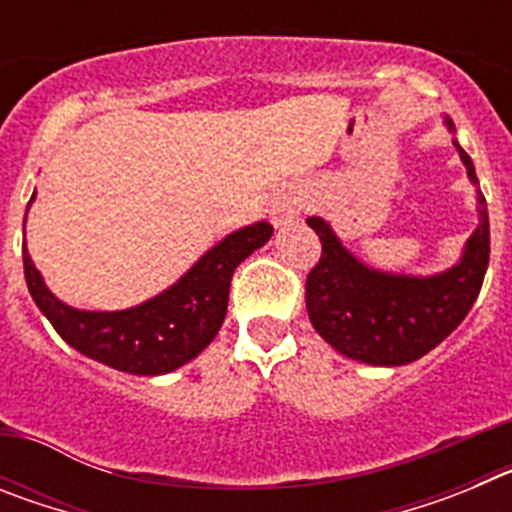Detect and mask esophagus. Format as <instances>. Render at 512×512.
Masks as SVG:
<instances>
[{
    "label": "esophagus",
    "mask_w": 512,
    "mask_h": 512,
    "mask_svg": "<svg viewBox=\"0 0 512 512\" xmlns=\"http://www.w3.org/2000/svg\"><path fill=\"white\" fill-rule=\"evenodd\" d=\"M271 217H274V225L284 228V225L295 223L297 220V200L289 192L279 194L271 200Z\"/></svg>",
    "instance_id": "34e87169"
}]
</instances>
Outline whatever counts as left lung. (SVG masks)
<instances>
[{"label":"left lung","instance_id":"left-lung-1","mask_svg":"<svg viewBox=\"0 0 512 512\" xmlns=\"http://www.w3.org/2000/svg\"><path fill=\"white\" fill-rule=\"evenodd\" d=\"M454 133V122L446 117ZM467 166L469 182L477 184L472 158L454 140ZM479 225L469 235L459 264L433 274L408 277L369 269L348 251L323 217H307L323 253L305 282V302L312 328L338 354L361 364L400 366L425 356L467 318L477 300L490 264V220L487 202L477 192Z\"/></svg>","mask_w":512,"mask_h":512}]
</instances>
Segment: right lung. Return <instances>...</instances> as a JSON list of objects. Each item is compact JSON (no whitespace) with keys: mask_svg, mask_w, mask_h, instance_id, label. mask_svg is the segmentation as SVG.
I'll return each instance as SVG.
<instances>
[{"mask_svg":"<svg viewBox=\"0 0 512 512\" xmlns=\"http://www.w3.org/2000/svg\"><path fill=\"white\" fill-rule=\"evenodd\" d=\"M35 200V194L30 202ZM30 207V205H27ZM27 217V212H25ZM274 228L266 220L225 235L176 284L143 305L115 312L76 310L45 287L22 243L25 282L35 305L58 336L79 354L117 372L156 377L169 374L202 354L217 336L228 312L235 266L264 246Z\"/></svg>","mask_w":512,"mask_h":512,"instance_id":"add662e5","label":"right lung"}]
</instances>
